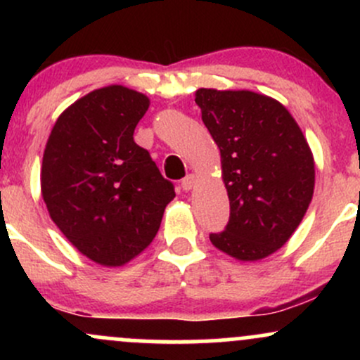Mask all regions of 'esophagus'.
<instances>
[{"mask_svg": "<svg viewBox=\"0 0 360 360\" xmlns=\"http://www.w3.org/2000/svg\"><path fill=\"white\" fill-rule=\"evenodd\" d=\"M193 186H194V176L193 174H188L183 181H181V188H183L184 191H191Z\"/></svg>", "mask_w": 360, "mask_h": 360, "instance_id": "obj_1", "label": "esophagus"}]
</instances>
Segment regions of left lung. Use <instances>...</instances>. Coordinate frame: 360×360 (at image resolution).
Segmentation results:
<instances>
[{
	"mask_svg": "<svg viewBox=\"0 0 360 360\" xmlns=\"http://www.w3.org/2000/svg\"><path fill=\"white\" fill-rule=\"evenodd\" d=\"M196 105L221 155L230 200L225 230L210 233L217 249L260 260L289 240L315 188V162L291 113L252 91H196Z\"/></svg>",
	"mask_w": 360,
	"mask_h": 360,
	"instance_id": "left-lung-1",
	"label": "left lung"
}]
</instances>
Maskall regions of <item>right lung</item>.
Here are the masks:
<instances>
[{"mask_svg": "<svg viewBox=\"0 0 360 360\" xmlns=\"http://www.w3.org/2000/svg\"><path fill=\"white\" fill-rule=\"evenodd\" d=\"M148 103L125 86L91 91L57 118L45 146L40 183L49 214L101 266H123L146 249L176 196L134 140Z\"/></svg>", "mask_w": 360, "mask_h": 360, "instance_id": "obj_1", "label": "right lung"}]
</instances>
